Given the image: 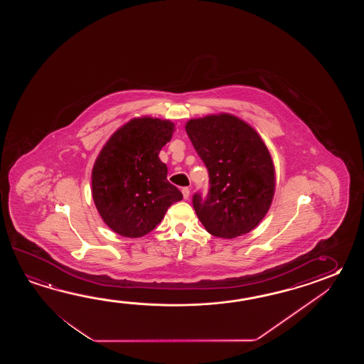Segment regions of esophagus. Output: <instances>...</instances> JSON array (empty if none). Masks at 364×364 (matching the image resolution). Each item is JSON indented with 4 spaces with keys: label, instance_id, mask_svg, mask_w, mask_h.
I'll return each mask as SVG.
<instances>
[{
    "label": "esophagus",
    "instance_id": "34e87169",
    "mask_svg": "<svg viewBox=\"0 0 364 364\" xmlns=\"http://www.w3.org/2000/svg\"><path fill=\"white\" fill-rule=\"evenodd\" d=\"M182 193H183V198L187 200L190 198V188L188 187H183L182 188Z\"/></svg>",
    "mask_w": 364,
    "mask_h": 364
}]
</instances>
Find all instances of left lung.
I'll return each mask as SVG.
<instances>
[{
    "instance_id": "8db88e82",
    "label": "left lung",
    "mask_w": 364,
    "mask_h": 364,
    "mask_svg": "<svg viewBox=\"0 0 364 364\" xmlns=\"http://www.w3.org/2000/svg\"><path fill=\"white\" fill-rule=\"evenodd\" d=\"M185 127L209 173L207 198H193L201 224L224 240L251 232L268 213L276 190L274 164L262 136L229 113L193 118Z\"/></svg>"
}]
</instances>
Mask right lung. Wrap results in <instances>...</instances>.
<instances>
[{
    "mask_svg": "<svg viewBox=\"0 0 364 364\" xmlns=\"http://www.w3.org/2000/svg\"><path fill=\"white\" fill-rule=\"evenodd\" d=\"M176 130L169 119L135 117L112 134L93 164L92 198L113 232L140 238L161 223L182 193L168 182L161 148Z\"/></svg>",
    "mask_w": 364,
    "mask_h": 364,
    "instance_id": "obj_1",
    "label": "right lung"
}]
</instances>
